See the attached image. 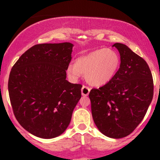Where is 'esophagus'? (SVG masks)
Returning <instances> with one entry per match:
<instances>
[{
	"mask_svg": "<svg viewBox=\"0 0 160 160\" xmlns=\"http://www.w3.org/2000/svg\"><path fill=\"white\" fill-rule=\"evenodd\" d=\"M89 92H90V89H89L88 86H82V89H81V93H82V95H83V96H87L88 95H89Z\"/></svg>",
	"mask_w": 160,
	"mask_h": 160,
	"instance_id": "obj_1",
	"label": "esophagus"
}]
</instances>
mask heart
Returning a JSON list of instances; mask_svg holds the SVG:
<instances>
[{"mask_svg":"<svg viewBox=\"0 0 160 160\" xmlns=\"http://www.w3.org/2000/svg\"><path fill=\"white\" fill-rule=\"evenodd\" d=\"M120 65L119 54L108 48L98 49L79 57L75 64L69 65L67 73L73 80L86 74L87 81L92 86L107 84L115 77Z\"/></svg>","mask_w":160,"mask_h":160,"instance_id":"b5f03b06","label":"heart"}]
</instances>
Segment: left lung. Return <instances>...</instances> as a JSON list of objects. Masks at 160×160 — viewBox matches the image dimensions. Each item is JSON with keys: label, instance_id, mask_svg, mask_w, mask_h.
Returning <instances> with one entry per match:
<instances>
[{"label": "left lung", "instance_id": "1", "mask_svg": "<svg viewBox=\"0 0 160 160\" xmlns=\"http://www.w3.org/2000/svg\"><path fill=\"white\" fill-rule=\"evenodd\" d=\"M120 55L115 77L89 92L92 115L99 131L111 138L131 134L144 119L153 96V81L147 62L126 45H113Z\"/></svg>", "mask_w": 160, "mask_h": 160}]
</instances>
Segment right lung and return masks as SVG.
<instances>
[{"mask_svg": "<svg viewBox=\"0 0 160 160\" xmlns=\"http://www.w3.org/2000/svg\"><path fill=\"white\" fill-rule=\"evenodd\" d=\"M73 47L67 42L35 45L20 56L10 71L8 91L14 115L38 138L62 135L81 98L82 85L66 80Z\"/></svg>", "mask_w": 160, "mask_h": 160, "instance_id": "1", "label": "right lung"}]
</instances>
